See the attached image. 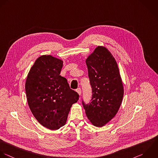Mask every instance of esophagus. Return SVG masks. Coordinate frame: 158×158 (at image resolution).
Returning a JSON list of instances; mask_svg holds the SVG:
<instances>
[{
	"instance_id": "34e87169",
	"label": "esophagus",
	"mask_w": 158,
	"mask_h": 158,
	"mask_svg": "<svg viewBox=\"0 0 158 158\" xmlns=\"http://www.w3.org/2000/svg\"><path fill=\"white\" fill-rule=\"evenodd\" d=\"M76 92L78 93V94H79V95H81V94H82V90H81V88L77 89H76Z\"/></svg>"
}]
</instances>
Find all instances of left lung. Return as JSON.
<instances>
[{
  "instance_id": "8db88e82",
  "label": "left lung",
  "mask_w": 158,
  "mask_h": 158,
  "mask_svg": "<svg viewBox=\"0 0 158 158\" xmlns=\"http://www.w3.org/2000/svg\"><path fill=\"white\" fill-rule=\"evenodd\" d=\"M92 98L85 104V114L93 125L102 127L118 113L124 95V88L118 64L111 53L97 47L86 60Z\"/></svg>"
}]
</instances>
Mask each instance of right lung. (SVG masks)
<instances>
[{
    "label": "right lung",
    "instance_id": "1",
    "mask_svg": "<svg viewBox=\"0 0 158 158\" xmlns=\"http://www.w3.org/2000/svg\"><path fill=\"white\" fill-rule=\"evenodd\" d=\"M63 61L51 55L39 57L31 67L25 84L29 108L37 121L50 130L64 126L79 94L60 75Z\"/></svg>",
    "mask_w": 158,
    "mask_h": 158
}]
</instances>
